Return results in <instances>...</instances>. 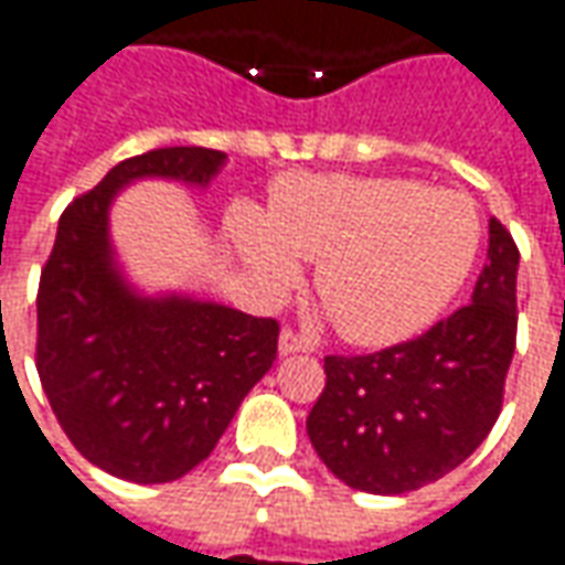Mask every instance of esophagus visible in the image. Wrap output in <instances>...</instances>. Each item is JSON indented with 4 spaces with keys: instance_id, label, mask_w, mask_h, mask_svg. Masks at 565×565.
I'll use <instances>...</instances> for the list:
<instances>
[{
    "instance_id": "esophagus-1",
    "label": "esophagus",
    "mask_w": 565,
    "mask_h": 565,
    "mask_svg": "<svg viewBox=\"0 0 565 565\" xmlns=\"http://www.w3.org/2000/svg\"><path fill=\"white\" fill-rule=\"evenodd\" d=\"M278 350H281L284 356H287V353H312V343L306 341L300 331H294V328H284L281 338H278Z\"/></svg>"
}]
</instances>
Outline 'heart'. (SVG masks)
Returning a JSON list of instances; mask_svg holds the SVG:
<instances>
[{"instance_id":"1","label":"heart","mask_w":565,"mask_h":565,"mask_svg":"<svg viewBox=\"0 0 565 565\" xmlns=\"http://www.w3.org/2000/svg\"><path fill=\"white\" fill-rule=\"evenodd\" d=\"M478 205L413 178L287 174L268 215L237 205L231 237L268 294L300 281L316 259V294L343 338L391 347L422 334L472 278Z\"/></svg>"}]
</instances>
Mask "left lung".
I'll return each mask as SVG.
<instances>
[{"label": "left lung", "instance_id": "8db88e82", "mask_svg": "<svg viewBox=\"0 0 565 565\" xmlns=\"http://www.w3.org/2000/svg\"><path fill=\"white\" fill-rule=\"evenodd\" d=\"M519 246L491 218L472 302L413 341L324 356V391L306 418L321 462L369 494H406L454 472L494 428L515 350Z\"/></svg>", "mask_w": 565, "mask_h": 565}]
</instances>
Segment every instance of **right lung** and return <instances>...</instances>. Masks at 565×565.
<instances>
[{"label":"right lung","instance_id":"add662e5","mask_svg":"<svg viewBox=\"0 0 565 565\" xmlns=\"http://www.w3.org/2000/svg\"><path fill=\"white\" fill-rule=\"evenodd\" d=\"M224 152L149 149L74 196L36 290V372L62 431L108 476L159 484L200 466L278 356V321L218 302L140 300L111 268L106 212L134 178L209 184Z\"/></svg>","mask_w":565,"mask_h":565}]
</instances>
